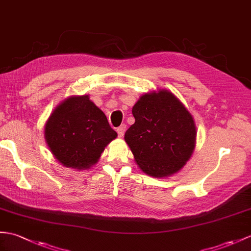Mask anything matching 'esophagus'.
<instances>
[{"label":"esophagus","instance_id":"obj_1","mask_svg":"<svg viewBox=\"0 0 251 251\" xmlns=\"http://www.w3.org/2000/svg\"><path fill=\"white\" fill-rule=\"evenodd\" d=\"M116 131H118L119 137H123L125 131H126V125H125V124L121 125V126L118 128V129H116Z\"/></svg>","mask_w":251,"mask_h":251}]
</instances>
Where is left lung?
<instances>
[{"label":"left lung","mask_w":251,"mask_h":251,"mask_svg":"<svg viewBox=\"0 0 251 251\" xmlns=\"http://www.w3.org/2000/svg\"><path fill=\"white\" fill-rule=\"evenodd\" d=\"M135 124L125 132L140 169L164 177L182 169L192 154L196 126L184 104L167 90L140 97L132 108Z\"/></svg>","instance_id":"8db88e82"}]
</instances>
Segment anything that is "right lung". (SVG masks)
I'll return each instance as SVG.
<instances>
[{
  "label": "right lung",
  "mask_w": 251,
  "mask_h": 251,
  "mask_svg": "<svg viewBox=\"0 0 251 251\" xmlns=\"http://www.w3.org/2000/svg\"><path fill=\"white\" fill-rule=\"evenodd\" d=\"M106 115L89 95L71 97L51 114L45 138L63 166L86 169L96 164L104 147L116 138Z\"/></svg>",
  "instance_id": "obj_1"
}]
</instances>
